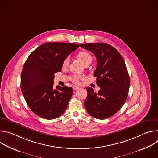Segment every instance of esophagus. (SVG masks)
I'll use <instances>...</instances> for the list:
<instances>
[{
    "label": "esophagus",
    "mask_w": 158,
    "mask_h": 158,
    "mask_svg": "<svg viewBox=\"0 0 158 158\" xmlns=\"http://www.w3.org/2000/svg\"><path fill=\"white\" fill-rule=\"evenodd\" d=\"M73 88V89H74V90H77V89H78L79 87L78 86H76V85H74Z\"/></svg>",
    "instance_id": "esophagus-1"
}]
</instances>
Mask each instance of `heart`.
I'll return each instance as SVG.
<instances>
[{
    "instance_id": "heart-1",
    "label": "heart",
    "mask_w": 158,
    "mask_h": 158,
    "mask_svg": "<svg viewBox=\"0 0 158 158\" xmlns=\"http://www.w3.org/2000/svg\"><path fill=\"white\" fill-rule=\"evenodd\" d=\"M77 58L85 65L87 64H90L92 60H93V57L90 54V53L86 51H79L77 56H76ZM68 63H69V59L66 58L65 59H64V60L63 61L62 63V66L64 67H66L67 65H68ZM81 79L80 77L77 76H74L72 77V81L76 84H77L79 81V80Z\"/></svg>"
}]
</instances>
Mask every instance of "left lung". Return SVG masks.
<instances>
[{
  "mask_svg": "<svg viewBox=\"0 0 158 158\" xmlns=\"http://www.w3.org/2000/svg\"><path fill=\"white\" fill-rule=\"evenodd\" d=\"M80 47L93 52L97 59L94 76L100 87L96 93L87 87L84 106L88 113L98 119L114 115L124 105L128 95L130 79L125 62L118 51L107 43H87Z\"/></svg>",
  "mask_w": 158,
  "mask_h": 158,
  "instance_id": "8db88e82",
  "label": "left lung"
}]
</instances>
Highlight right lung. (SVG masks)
Instances as JSON below:
<instances>
[{"instance_id":"add662e5","label":"right lung","mask_w":158,"mask_h":158,"mask_svg":"<svg viewBox=\"0 0 158 158\" xmlns=\"http://www.w3.org/2000/svg\"><path fill=\"white\" fill-rule=\"evenodd\" d=\"M78 48L74 43L48 42L28 57L21 73L20 88L27 105L36 115L54 119L66 110L73 89L59 85L54 89V74L61 71L64 59Z\"/></svg>"}]
</instances>
